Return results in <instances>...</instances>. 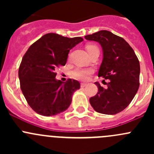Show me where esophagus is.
Returning <instances> with one entry per match:
<instances>
[{
    "label": "esophagus",
    "mask_w": 154,
    "mask_h": 154,
    "mask_svg": "<svg viewBox=\"0 0 154 154\" xmlns=\"http://www.w3.org/2000/svg\"><path fill=\"white\" fill-rule=\"evenodd\" d=\"M86 86H87L86 83H80V87H81V88H84V87H86Z\"/></svg>",
    "instance_id": "34e87169"
}]
</instances>
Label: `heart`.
<instances>
[{
    "label": "heart",
    "mask_w": 154,
    "mask_h": 154,
    "mask_svg": "<svg viewBox=\"0 0 154 154\" xmlns=\"http://www.w3.org/2000/svg\"><path fill=\"white\" fill-rule=\"evenodd\" d=\"M95 48H97V46L94 45H88L86 46V50L88 54H91V51ZM94 72L92 68H77L71 71V74L72 77L77 79V80H82V81H86L88 80L90 75Z\"/></svg>",
    "instance_id": "obj_1"
}]
</instances>
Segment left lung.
<instances>
[{"label": "left lung", "instance_id": "obj_1", "mask_svg": "<svg viewBox=\"0 0 154 154\" xmlns=\"http://www.w3.org/2000/svg\"><path fill=\"white\" fill-rule=\"evenodd\" d=\"M85 38L97 42L103 49V61L98 77L109 80L106 88L95 82L98 91L90 97V104L96 112L115 115L128 106L139 87L140 65L133 48L123 38L108 30H100ZM106 83L105 80L102 81Z\"/></svg>", "mask_w": 154, "mask_h": 154}]
</instances>
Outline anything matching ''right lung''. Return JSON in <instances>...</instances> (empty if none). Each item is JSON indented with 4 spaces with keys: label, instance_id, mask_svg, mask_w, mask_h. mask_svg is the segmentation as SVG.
<instances>
[{
    "label": "right lung",
    "instance_id": "1",
    "mask_svg": "<svg viewBox=\"0 0 154 154\" xmlns=\"http://www.w3.org/2000/svg\"><path fill=\"white\" fill-rule=\"evenodd\" d=\"M83 41L81 37L68 38L47 33L28 48L18 69L20 86L29 106L38 114L52 116L66 111L79 89L77 80L66 83L55 78V69L67 61L70 50Z\"/></svg>",
    "mask_w": 154,
    "mask_h": 154
}]
</instances>
